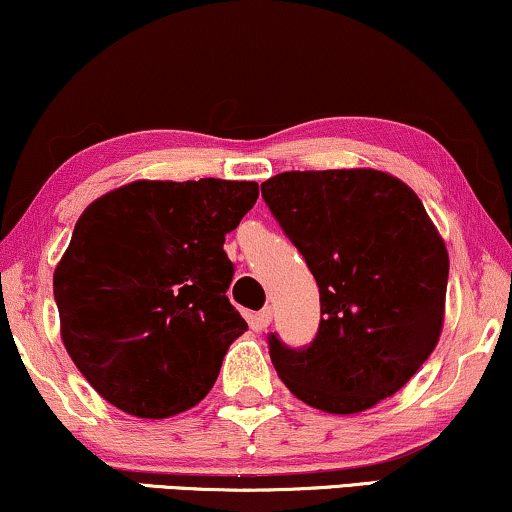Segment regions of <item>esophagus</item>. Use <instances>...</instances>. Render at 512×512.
<instances>
[{
  "label": "esophagus",
  "instance_id": "34e87169",
  "mask_svg": "<svg viewBox=\"0 0 512 512\" xmlns=\"http://www.w3.org/2000/svg\"><path fill=\"white\" fill-rule=\"evenodd\" d=\"M270 324H272V310L270 307H265V310H261L254 317V326H256V331H265Z\"/></svg>",
  "mask_w": 512,
  "mask_h": 512
}]
</instances>
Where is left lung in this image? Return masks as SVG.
<instances>
[{"label":"left lung","mask_w":512,"mask_h":512,"mask_svg":"<svg viewBox=\"0 0 512 512\" xmlns=\"http://www.w3.org/2000/svg\"><path fill=\"white\" fill-rule=\"evenodd\" d=\"M279 226L319 284L307 349L275 335L270 359L300 401L356 415L410 382L445 321L450 256L417 193L373 167L282 172L261 184Z\"/></svg>","instance_id":"left-lung-1"}]
</instances>
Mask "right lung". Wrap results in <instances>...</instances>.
<instances>
[{"label": "right lung", "mask_w": 512, "mask_h": 512, "mask_svg": "<svg viewBox=\"0 0 512 512\" xmlns=\"http://www.w3.org/2000/svg\"><path fill=\"white\" fill-rule=\"evenodd\" d=\"M256 198V181L137 179L83 209L53 293L62 345L104 401L165 419L209 394L247 331L223 242Z\"/></svg>", "instance_id": "1"}]
</instances>
